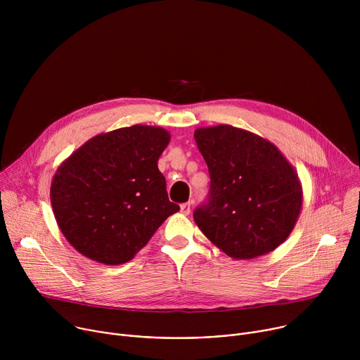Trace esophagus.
I'll return each mask as SVG.
<instances>
[{
    "label": "esophagus",
    "instance_id": "1",
    "mask_svg": "<svg viewBox=\"0 0 360 360\" xmlns=\"http://www.w3.org/2000/svg\"><path fill=\"white\" fill-rule=\"evenodd\" d=\"M181 212L184 215H189L191 214V202H185L181 205Z\"/></svg>",
    "mask_w": 360,
    "mask_h": 360
}]
</instances>
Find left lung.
<instances>
[{"label": "left lung", "instance_id": "left-lung-1", "mask_svg": "<svg viewBox=\"0 0 360 360\" xmlns=\"http://www.w3.org/2000/svg\"><path fill=\"white\" fill-rule=\"evenodd\" d=\"M208 165V198L193 211L199 229L231 258L252 259L292 232L302 189L275 145L248 131L218 125L193 134Z\"/></svg>", "mask_w": 360, "mask_h": 360}]
</instances>
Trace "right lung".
I'll use <instances>...</instances> for the list:
<instances>
[{"label": "right lung", "mask_w": 360, "mask_h": 360, "mask_svg": "<svg viewBox=\"0 0 360 360\" xmlns=\"http://www.w3.org/2000/svg\"><path fill=\"white\" fill-rule=\"evenodd\" d=\"M168 143L162 128H121L89 139L58 168L51 205L79 253L99 264H125L179 211L158 169Z\"/></svg>", "instance_id": "add662e5"}]
</instances>
